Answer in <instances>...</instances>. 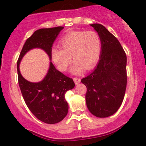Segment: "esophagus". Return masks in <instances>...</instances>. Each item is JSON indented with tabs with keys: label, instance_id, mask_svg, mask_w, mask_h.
I'll return each mask as SVG.
<instances>
[{
	"label": "esophagus",
	"instance_id": "esophagus-1",
	"mask_svg": "<svg viewBox=\"0 0 146 146\" xmlns=\"http://www.w3.org/2000/svg\"><path fill=\"white\" fill-rule=\"evenodd\" d=\"M73 80H74L76 85H78V84L80 83V79L78 78H73Z\"/></svg>",
	"mask_w": 146,
	"mask_h": 146
}]
</instances>
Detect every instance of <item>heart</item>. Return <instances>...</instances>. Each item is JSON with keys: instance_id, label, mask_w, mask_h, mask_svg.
Masks as SVG:
<instances>
[{"instance_id": "heart-1", "label": "heart", "mask_w": 146, "mask_h": 146, "mask_svg": "<svg viewBox=\"0 0 146 146\" xmlns=\"http://www.w3.org/2000/svg\"><path fill=\"white\" fill-rule=\"evenodd\" d=\"M61 47L51 51L53 62L61 71H66L71 61L73 74H80L84 70H91L98 63L102 50V40L95 31L78 30L66 33L60 40Z\"/></svg>"}]
</instances>
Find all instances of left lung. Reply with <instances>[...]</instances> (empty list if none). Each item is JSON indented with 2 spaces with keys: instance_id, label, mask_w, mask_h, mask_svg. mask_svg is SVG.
I'll list each match as a JSON object with an SVG mask.
<instances>
[{
  "instance_id": "8db88e82",
  "label": "left lung",
  "mask_w": 146,
  "mask_h": 146,
  "mask_svg": "<svg viewBox=\"0 0 146 146\" xmlns=\"http://www.w3.org/2000/svg\"><path fill=\"white\" fill-rule=\"evenodd\" d=\"M99 34L102 50L92 73L81 80L86 86L85 100L91 114L104 118L120 107L126 88V55L118 39L100 24L90 25Z\"/></svg>"
}]
</instances>
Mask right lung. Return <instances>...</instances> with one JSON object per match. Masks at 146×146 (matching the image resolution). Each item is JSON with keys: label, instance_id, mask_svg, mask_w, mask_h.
<instances>
[{"label": "right lung", "instance_id": "add662e5", "mask_svg": "<svg viewBox=\"0 0 146 146\" xmlns=\"http://www.w3.org/2000/svg\"><path fill=\"white\" fill-rule=\"evenodd\" d=\"M64 27L45 28L35 31L27 39L17 63L18 83L24 100L31 112L46 123H56L67 115L68 105L65 94L73 89V79L58 71L50 62L45 78L40 82H32L25 80L20 71V63L29 50L39 48L46 51L51 59V46Z\"/></svg>", "mask_w": 146, "mask_h": 146}]
</instances>
